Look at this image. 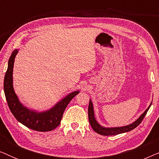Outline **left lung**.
Returning a JSON list of instances; mask_svg holds the SVG:
<instances>
[{
	"label": "left lung",
	"mask_w": 159,
	"mask_h": 159,
	"mask_svg": "<svg viewBox=\"0 0 159 159\" xmlns=\"http://www.w3.org/2000/svg\"><path fill=\"white\" fill-rule=\"evenodd\" d=\"M151 103L150 104L148 108L145 111L144 113L137 119L135 121H134L133 123L130 124L129 125L124 126V127H104L103 126L100 125L96 119L95 118V114H94V109H93V105L91 100H90V103H89L88 106V119H89V122H90L91 127H92L93 129L94 130L95 132H97L98 134H101V135H106V136H109V135H116V134H121L124 132H127L129 131H131L134 128H136L142 122L143 119H144L145 115H146L148 111L149 110L150 107H151Z\"/></svg>",
	"instance_id": "obj_1"
}]
</instances>
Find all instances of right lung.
<instances>
[{
    "mask_svg": "<svg viewBox=\"0 0 159 159\" xmlns=\"http://www.w3.org/2000/svg\"><path fill=\"white\" fill-rule=\"evenodd\" d=\"M18 50L12 52L8 60V69L4 77L3 88L8 106L16 120L30 129L39 132L51 131L58 127L62 119L65 108L74 97L80 93L74 91L58 102L51 109L38 112L29 109L19 101L13 87V68Z\"/></svg>",
    "mask_w": 159,
    "mask_h": 159,
    "instance_id": "add662e5",
    "label": "right lung"
}]
</instances>
